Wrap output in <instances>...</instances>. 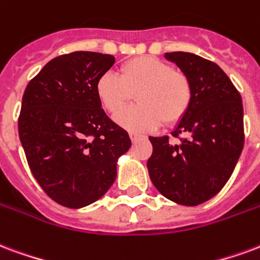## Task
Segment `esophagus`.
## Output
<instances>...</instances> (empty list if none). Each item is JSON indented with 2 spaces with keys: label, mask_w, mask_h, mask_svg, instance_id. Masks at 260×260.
I'll use <instances>...</instances> for the list:
<instances>
[{
  "label": "esophagus",
  "mask_w": 260,
  "mask_h": 260,
  "mask_svg": "<svg viewBox=\"0 0 260 260\" xmlns=\"http://www.w3.org/2000/svg\"><path fill=\"white\" fill-rule=\"evenodd\" d=\"M129 138H131V140H132V142H136V140L140 138V135H139V134H136V132H129Z\"/></svg>",
  "instance_id": "esophagus-1"
}]
</instances>
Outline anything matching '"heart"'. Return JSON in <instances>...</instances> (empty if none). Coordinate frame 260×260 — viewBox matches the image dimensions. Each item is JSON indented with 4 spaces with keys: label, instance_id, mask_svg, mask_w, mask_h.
<instances>
[{
    "label": "heart",
    "instance_id": "heart-1",
    "mask_svg": "<svg viewBox=\"0 0 260 260\" xmlns=\"http://www.w3.org/2000/svg\"><path fill=\"white\" fill-rule=\"evenodd\" d=\"M95 91L102 106L111 114L136 95L138 105L115 115L117 124L129 131L154 129L162 121L175 124L183 118L191 102L189 78L151 56L126 61L118 76L111 71L102 74Z\"/></svg>",
    "mask_w": 260,
    "mask_h": 260
}]
</instances>
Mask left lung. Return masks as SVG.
<instances>
[{
    "instance_id": "1",
    "label": "left lung",
    "mask_w": 260,
    "mask_h": 260,
    "mask_svg": "<svg viewBox=\"0 0 260 260\" xmlns=\"http://www.w3.org/2000/svg\"><path fill=\"white\" fill-rule=\"evenodd\" d=\"M191 84L187 113L168 136L149 139L153 154L147 169L155 189L180 205L194 207L216 196L236 168L244 147L241 96L230 78L211 60L190 52H168Z\"/></svg>"
}]
</instances>
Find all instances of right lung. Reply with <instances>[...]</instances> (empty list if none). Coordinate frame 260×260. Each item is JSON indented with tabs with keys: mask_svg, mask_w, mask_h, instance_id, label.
I'll list each match as a JSON object with an SVG mask.
<instances>
[{
	"mask_svg": "<svg viewBox=\"0 0 260 260\" xmlns=\"http://www.w3.org/2000/svg\"><path fill=\"white\" fill-rule=\"evenodd\" d=\"M114 56L77 51L48 61L26 86L19 138L31 174L53 201L82 208L102 199L131 147L102 109L95 85Z\"/></svg>",
	"mask_w": 260,
	"mask_h": 260,
	"instance_id": "1",
	"label": "right lung"
}]
</instances>
